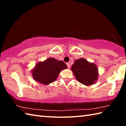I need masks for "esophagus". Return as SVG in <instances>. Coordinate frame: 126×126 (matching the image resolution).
Here are the masks:
<instances>
[{"mask_svg": "<svg viewBox=\"0 0 126 126\" xmlns=\"http://www.w3.org/2000/svg\"><path fill=\"white\" fill-rule=\"evenodd\" d=\"M67 67H68V68H69H69H70V67H70V66H71V65H70V64H69V63H67Z\"/></svg>", "mask_w": 126, "mask_h": 126, "instance_id": "esophagus-1", "label": "esophagus"}]
</instances>
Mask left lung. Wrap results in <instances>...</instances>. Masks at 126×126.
Instances as JSON below:
<instances>
[{"instance_id":"8db88e82","label":"left lung","mask_w":126,"mask_h":126,"mask_svg":"<svg viewBox=\"0 0 126 126\" xmlns=\"http://www.w3.org/2000/svg\"><path fill=\"white\" fill-rule=\"evenodd\" d=\"M71 70L77 80L87 86L95 83L99 77L97 65L83 58L74 61Z\"/></svg>"}]
</instances>
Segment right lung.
<instances>
[{
    "label": "right lung",
    "instance_id": "right-lung-1",
    "mask_svg": "<svg viewBox=\"0 0 126 126\" xmlns=\"http://www.w3.org/2000/svg\"><path fill=\"white\" fill-rule=\"evenodd\" d=\"M67 68V66L63 61L49 58L36 64L32 69L31 73L36 82L48 85L56 80L62 70Z\"/></svg>",
    "mask_w": 126,
    "mask_h": 126
}]
</instances>
